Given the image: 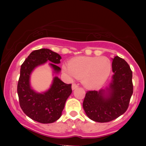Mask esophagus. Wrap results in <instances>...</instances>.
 <instances>
[{"mask_svg": "<svg viewBox=\"0 0 146 146\" xmlns=\"http://www.w3.org/2000/svg\"><path fill=\"white\" fill-rule=\"evenodd\" d=\"M78 87V86L76 84H73L72 85V90H75L76 88H77Z\"/></svg>", "mask_w": 146, "mask_h": 146, "instance_id": "1", "label": "esophagus"}]
</instances>
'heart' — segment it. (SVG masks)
Here are the masks:
<instances>
[{"mask_svg":"<svg viewBox=\"0 0 146 146\" xmlns=\"http://www.w3.org/2000/svg\"><path fill=\"white\" fill-rule=\"evenodd\" d=\"M62 69L70 78H81L86 87L93 89L105 82L110 74L111 65L106 57L80 56L71 60Z\"/></svg>","mask_w":146,"mask_h":146,"instance_id":"1","label":"heart"}]
</instances>
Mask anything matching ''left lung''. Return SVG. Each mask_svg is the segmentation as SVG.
<instances>
[{"instance_id": "obj_1", "label": "left lung", "mask_w": 146, "mask_h": 146, "mask_svg": "<svg viewBox=\"0 0 146 146\" xmlns=\"http://www.w3.org/2000/svg\"><path fill=\"white\" fill-rule=\"evenodd\" d=\"M111 82L109 88L100 91H88L83 108L88 117L97 122H108L127 110L133 94L132 71L124 60L113 58Z\"/></svg>"}]
</instances>
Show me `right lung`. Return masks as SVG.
<instances>
[{
	"mask_svg": "<svg viewBox=\"0 0 146 146\" xmlns=\"http://www.w3.org/2000/svg\"><path fill=\"white\" fill-rule=\"evenodd\" d=\"M60 59L58 54L42 48L32 52L21 65L17 86L20 106L27 116L39 123H53L60 117L66 101L72 93V84L55 76L48 90L37 93L30 85L31 74L36 67L48 60L52 62L50 65L54 72L58 73L61 69L56 64L60 63Z\"/></svg>",
	"mask_w": 146,
	"mask_h": 146,
	"instance_id": "1",
	"label": "right lung"
}]
</instances>
